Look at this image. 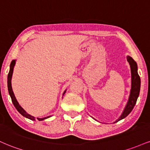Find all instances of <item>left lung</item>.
I'll return each instance as SVG.
<instances>
[{
	"mask_svg": "<svg viewBox=\"0 0 150 150\" xmlns=\"http://www.w3.org/2000/svg\"><path fill=\"white\" fill-rule=\"evenodd\" d=\"M127 61L129 63L130 66H131V93L129 98V101L127 103V106L122 113L120 118L117 120L115 123L119 122V121L125 118L128 116L130 112L132 111L134 108L135 105L136 103L137 99L139 96L140 89V78L138 73V67H137V64L131 57H127Z\"/></svg>",
	"mask_w": 150,
	"mask_h": 150,
	"instance_id": "8db88e82",
	"label": "left lung"
}]
</instances>
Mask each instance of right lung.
I'll return each instance as SVG.
<instances>
[{"mask_svg":"<svg viewBox=\"0 0 150 150\" xmlns=\"http://www.w3.org/2000/svg\"><path fill=\"white\" fill-rule=\"evenodd\" d=\"M14 64H15V60H13L11 62V64H10V71H9V73H8V91H9V93H10V97H11V99H12V101L13 103L14 107L16 108V109L17 110V111L19 112V113L21 115H23V117H26V118L29 119V120H33L35 121V118H34V117L31 116V115H28V113H26V112L21 107L20 105H19V104L18 103L17 99H16L15 96H14V94L13 93V91H12V86H11V79H12V73H13V68H14ZM66 91H64V94L65 93ZM48 117H45V118H37L38 120L39 121H41V120H45V119L46 118H48Z\"/></svg>","mask_w":150,"mask_h":150,"instance_id":"right-lung-1","label":"right lung"}]
</instances>
